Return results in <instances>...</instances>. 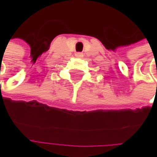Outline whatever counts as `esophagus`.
Wrapping results in <instances>:
<instances>
[{
  "label": "esophagus",
  "instance_id": "34e87169",
  "mask_svg": "<svg viewBox=\"0 0 157 157\" xmlns=\"http://www.w3.org/2000/svg\"><path fill=\"white\" fill-rule=\"evenodd\" d=\"M83 55H82V52H76L75 53V57H79V58H81V57H82Z\"/></svg>",
  "mask_w": 157,
  "mask_h": 157
}]
</instances>
